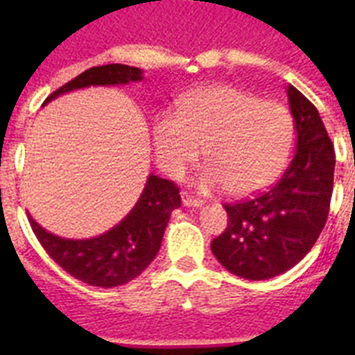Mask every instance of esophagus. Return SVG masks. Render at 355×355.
Segmentation results:
<instances>
[{"instance_id":"esophagus-1","label":"esophagus","mask_w":355,"mask_h":355,"mask_svg":"<svg viewBox=\"0 0 355 355\" xmlns=\"http://www.w3.org/2000/svg\"><path fill=\"white\" fill-rule=\"evenodd\" d=\"M181 199H183V205L188 206V208H202V205H205V200L197 199V197L190 196L188 192L181 193Z\"/></svg>"}]
</instances>
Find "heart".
<instances>
[{
  "instance_id": "heart-1",
  "label": "heart",
  "mask_w": 355,
  "mask_h": 355,
  "mask_svg": "<svg viewBox=\"0 0 355 355\" xmlns=\"http://www.w3.org/2000/svg\"><path fill=\"white\" fill-rule=\"evenodd\" d=\"M293 117L281 103L263 101L231 85H208L178 99V115L153 122V146L163 172L180 178L205 146L208 159L196 184L247 197L274 183L293 146Z\"/></svg>"
}]
</instances>
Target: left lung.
<instances>
[{"label":"left lung","instance_id":"obj_1","mask_svg":"<svg viewBox=\"0 0 355 355\" xmlns=\"http://www.w3.org/2000/svg\"><path fill=\"white\" fill-rule=\"evenodd\" d=\"M297 149L283 178L252 199L225 205L229 222L211 241L225 270L249 281L284 274L318 240L331 206L334 146L309 99L288 85Z\"/></svg>","mask_w":355,"mask_h":355}]
</instances>
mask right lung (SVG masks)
I'll use <instances>...</instances> for the list:
<instances>
[{
  "instance_id": "1",
  "label": "right lung",
  "mask_w": 355,
  "mask_h": 355,
  "mask_svg": "<svg viewBox=\"0 0 355 355\" xmlns=\"http://www.w3.org/2000/svg\"><path fill=\"white\" fill-rule=\"evenodd\" d=\"M142 69L122 64L90 67L44 101L87 87L128 85L142 80ZM181 206L180 188L150 174L142 196L117 225L87 240H69L40 227L28 213L31 229L53 261L90 286L114 288L130 283L156 258L171 213Z\"/></svg>"
}]
</instances>
